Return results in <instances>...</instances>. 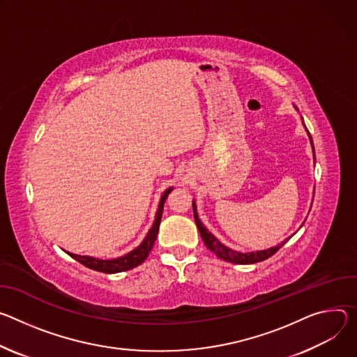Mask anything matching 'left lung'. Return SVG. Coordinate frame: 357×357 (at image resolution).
<instances>
[{
    "label": "left lung",
    "instance_id": "left-lung-1",
    "mask_svg": "<svg viewBox=\"0 0 357 357\" xmlns=\"http://www.w3.org/2000/svg\"><path fill=\"white\" fill-rule=\"evenodd\" d=\"M309 137H310V133L307 132ZM310 142H312V137H310ZM312 147H313V142H312ZM192 211H194V220H195V224H197V228H199L200 231V235L206 244V247L213 251L218 258L227 261V262H232V264H240V265H245V264H255V262H261V261H265L268 259L269 257H272L276 251H278L288 240H285L284 243H281L280 245H276L273 248H269V250H265V251H257V252H247V254H243V252H236V251H232L229 248H227L225 245H222L215 236L208 232V229L202 224V221L199 220V215H197V211H195V204L192 202Z\"/></svg>",
    "mask_w": 357,
    "mask_h": 357
}]
</instances>
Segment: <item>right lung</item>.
<instances>
[{
  "mask_svg": "<svg viewBox=\"0 0 357 357\" xmlns=\"http://www.w3.org/2000/svg\"><path fill=\"white\" fill-rule=\"evenodd\" d=\"M173 188L166 190V192L162 195L160 204H158V210L155 213V220L153 222V227L150 228V231L147 232L144 241L132 252H129L125 257L116 258V259H98V258H92V257H81V255H75L68 252L73 259H76L77 262H81L82 265H85L89 269L98 271V272H105V273H116V272H123L128 269H132L137 265H140L142 262H144V259L147 258L149 252L153 248V244L155 241V236L158 232V227H160V221H162V214H163V207H165V202L167 199V195L170 194Z\"/></svg>",
  "mask_w": 357,
  "mask_h": 357,
  "instance_id": "add662e5",
  "label": "right lung"
}]
</instances>
